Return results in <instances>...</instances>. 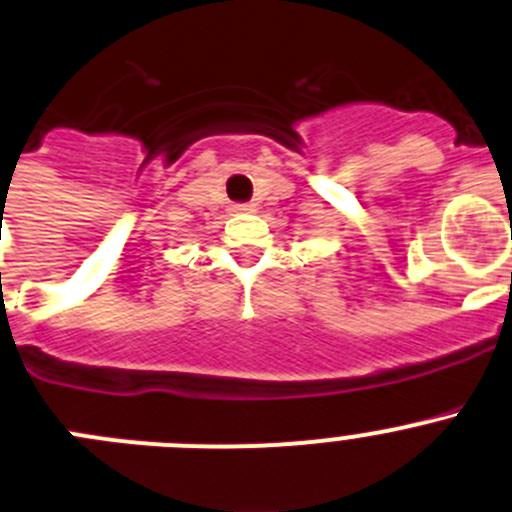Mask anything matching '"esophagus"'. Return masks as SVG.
I'll return each mask as SVG.
<instances>
[{
	"mask_svg": "<svg viewBox=\"0 0 512 512\" xmlns=\"http://www.w3.org/2000/svg\"><path fill=\"white\" fill-rule=\"evenodd\" d=\"M232 212H255V205H250V202H235Z\"/></svg>",
	"mask_w": 512,
	"mask_h": 512,
	"instance_id": "34e87169",
	"label": "esophagus"
}]
</instances>
